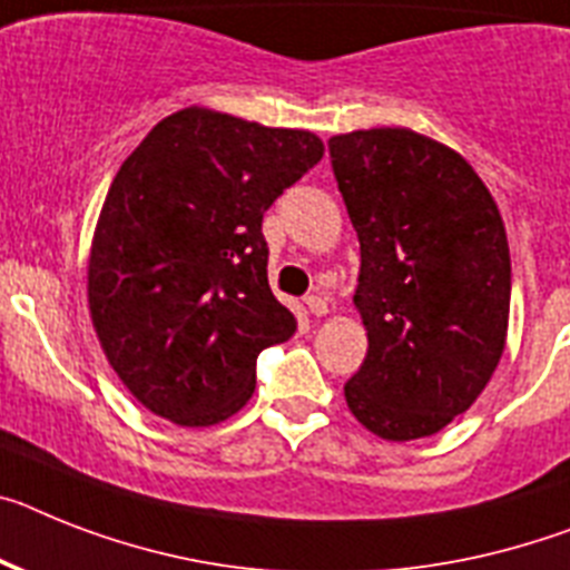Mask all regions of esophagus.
<instances>
[{
  "mask_svg": "<svg viewBox=\"0 0 570 570\" xmlns=\"http://www.w3.org/2000/svg\"><path fill=\"white\" fill-rule=\"evenodd\" d=\"M307 309L315 315V318H322V315H327V298H322V295H309Z\"/></svg>",
  "mask_w": 570,
  "mask_h": 570,
  "instance_id": "obj_1",
  "label": "esophagus"
}]
</instances>
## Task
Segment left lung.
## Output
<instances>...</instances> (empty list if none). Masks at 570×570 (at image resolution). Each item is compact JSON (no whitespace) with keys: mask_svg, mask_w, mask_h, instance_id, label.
I'll list each match as a JSON object with an SVG mask.
<instances>
[{"mask_svg":"<svg viewBox=\"0 0 570 570\" xmlns=\"http://www.w3.org/2000/svg\"><path fill=\"white\" fill-rule=\"evenodd\" d=\"M356 228L367 356L344 385L385 440L440 432L487 389L504 353L510 248L499 205L455 150L403 130L327 141Z\"/></svg>","mask_w":570,"mask_h":570,"instance_id":"1","label":"left lung"}]
</instances>
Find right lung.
Listing matches in <instances>:
<instances>
[{"label": "right lung", "instance_id": "right-lung-1", "mask_svg": "<svg viewBox=\"0 0 570 570\" xmlns=\"http://www.w3.org/2000/svg\"><path fill=\"white\" fill-rule=\"evenodd\" d=\"M307 130L179 109L115 174L89 257L109 365L153 414L214 425L255 394L263 347L293 338L272 295L263 214L322 161Z\"/></svg>", "mask_w": 570, "mask_h": 570}]
</instances>
